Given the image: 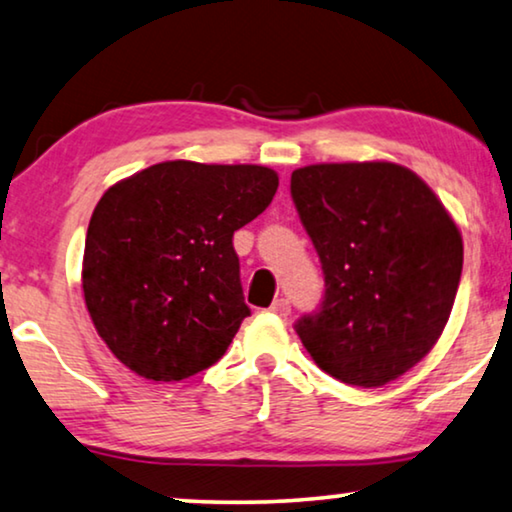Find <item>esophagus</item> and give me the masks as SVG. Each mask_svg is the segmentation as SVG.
<instances>
[{"instance_id": "34e87169", "label": "esophagus", "mask_w": 512, "mask_h": 512, "mask_svg": "<svg viewBox=\"0 0 512 512\" xmlns=\"http://www.w3.org/2000/svg\"><path fill=\"white\" fill-rule=\"evenodd\" d=\"M271 312L278 317H287L289 312H292V305H289L287 299H276L271 303Z\"/></svg>"}]
</instances>
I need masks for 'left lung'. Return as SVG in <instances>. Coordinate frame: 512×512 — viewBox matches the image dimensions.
Segmentation results:
<instances>
[{
	"instance_id": "1",
	"label": "left lung",
	"mask_w": 512,
	"mask_h": 512,
	"mask_svg": "<svg viewBox=\"0 0 512 512\" xmlns=\"http://www.w3.org/2000/svg\"><path fill=\"white\" fill-rule=\"evenodd\" d=\"M292 200L324 271V299L296 322L319 368L352 386L398 379L451 317L462 236L430 186L395 163L292 172Z\"/></svg>"
}]
</instances>
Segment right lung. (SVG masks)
<instances>
[{"label": "right lung", "instance_id": "add662e5", "mask_svg": "<svg viewBox=\"0 0 512 512\" xmlns=\"http://www.w3.org/2000/svg\"><path fill=\"white\" fill-rule=\"evenodd\" d=\"M262 165L167 160L114 183L89 220L82 292L96 331L135 375L211 368L250 308L232 236L269 207Z\"/></svg>", "mask_w": 512, "mask_h": 512}]
</instances>
